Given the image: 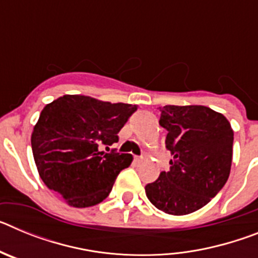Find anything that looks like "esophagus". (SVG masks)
Here are the masks:
<instances>
[{
	"label": "esophagus",
	"mask_w": 258,
	"mask_h": 258,
	"mask_svg": "<svg viewBox=\"0 0 258 258\" xmlns=\"http://www.w3.org/2000/svg\"><path fill=\"white\" fill-rule=\"evenodd\" d=\"M134 160H136L137 163H141V161H143V157L142 156H136V157H134Z\"/></svg>",
	"instance_id": "1"
}]
</instances>
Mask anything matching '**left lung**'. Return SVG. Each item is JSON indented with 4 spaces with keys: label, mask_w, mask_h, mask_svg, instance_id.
<instances>
[{
    "label": "left lung",
    "mask_w": 258,
    "mask_h": 258,
    "mask_svg": "<svg viewBox=\"0 0 258 258\" xmlns=\"http://www.w3.org/2000/svg\"><path fill=\"white\" fill-rule=\"evenodd\" d=\"M159 124L166 129L170 169L146 184L157 209L183 216L203 208L229 178L234 132L222 113L206 106H164Z\"/></svg>",
    "instance_id": "obj_1"
}]
</instances>
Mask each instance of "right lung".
<instances>
[{"instance_id":"right-lung-1","label":"right lung","mask_w":258,"mask_h":258,"mask_svg":"<svg viewBox=\"0 0 258 258\" xmlns=\"http://www.w3.org/2000/svg\"><path fill=\"white\" fill-rule=\"evenodd\" d=\"M136 104L111 103L86 95H63L41 111L31 137L38 174L68 206L86 208L103 202L116 177L133 161L109 151ZM104 145L107 153L102 152Z\"/></svg>"}]
</instances>
